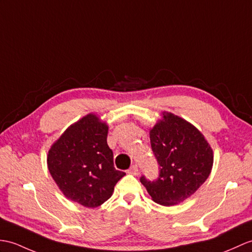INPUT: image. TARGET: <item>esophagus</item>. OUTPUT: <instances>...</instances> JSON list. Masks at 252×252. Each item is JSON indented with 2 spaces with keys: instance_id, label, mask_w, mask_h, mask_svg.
<instances>
[{
  "instance_id": "1",
  "label": "esophagus",
  "mask_w": 252,
  "mask_h": 252,
  "mask_svg": "<svg viewBox=\"0 0 252 252\" xmlns=\"http://www.w3.org/2000/svg\"><path fill=\"white\" fill-rule=\"evenodd\" d=\"M127 173L134 175V176H136V175H138V167H137V165H132L130 168H128Z\"/></svg>"
}]
</instances>
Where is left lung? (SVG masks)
<instances>
[{
    "label": "left lung",
    "instance_id": "obj_1",
    "mask_svg": "<svg viewBox=\"0 0 252 252\" xmlns=\"http://www.w3.org/2000/svg\"><path fill=\"white\" fill-rule=\"evenodd\" d=\"M150 144L160 173L150 181L140 177L153 200L172 206L190 197L205 183L213 168V149L197 128L172 113H162V119L149 132Z\"/></svg>",
    "mask_w": 252,
    "mask_h": 252
}]
</instances>
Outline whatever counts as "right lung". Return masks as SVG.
I'll return each mask as SVG.
<instances>
[{"label": "right lung", "instance_id": "1", "mask_svg": "<svg viewBox=\"0 0 252 252\" xmlns=\"http://www.w3.org/2000/svg\"><path fill=\"white\" fill-rule=\"evenodd\" d=\"M107 133L108 126L89 114L69 126L47 156L49 173L63 194L85 207L106 202L126 175L114 166Z\"/></svg>", "mask_w": 252, "mask_h": 252}]
</instances>
